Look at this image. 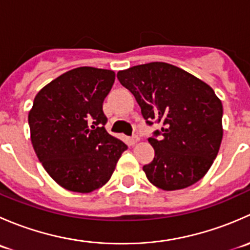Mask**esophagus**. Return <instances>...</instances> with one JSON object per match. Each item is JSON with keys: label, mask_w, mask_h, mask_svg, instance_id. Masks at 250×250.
Segmentation results:
<instances>
[{"label": "esophagus", "mask_w": 250, "mask_h": 250, "mask_svg": "<svg viewBox=\"0 0 250 250\" xmlns=\"http://www.w3.org/2000/svg\"><path fill=\"white\" fill-rule=\"evenodd\" d=\"M138 140H139V138H138L137 135H134V137L128 138V143H129L130 145H134V144H137Z\"/></svg>", "instance_id": "34e87169"}]
</instances>
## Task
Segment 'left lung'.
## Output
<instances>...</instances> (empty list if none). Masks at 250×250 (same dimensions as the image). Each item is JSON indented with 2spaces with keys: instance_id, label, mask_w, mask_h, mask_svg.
<instances>
[{
  "instance_id": "left-lung-1",
  "label": "left lung",
  "mask_w": 250,
  "mask_h": 250,
  "mask_svg": "<svg viewBox=\"0 0 250 250\" xmlns=\"http://www.w3.org/2000/svg\"><path fill=\"white\" fill-rule=\"evenodd\" d=\"M117 78L135 97L146 125H162L147 139L155 150L153 160L143 167L150 183L174 191L201 180L223 139V105L214 90L160 62L123 70Z\"/></svg>"
}]
</instances>
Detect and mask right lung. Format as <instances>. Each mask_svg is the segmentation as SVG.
<instances>
[{"label": "right lung", "mask_w": 250, "mask_h": 250, "mask_svg": "<svg viewBox=\"0 0 250 250\" xmlns=\"http://www.w3.org/2000/svg\"><path fill=\"white\" fill-rule=\"evenodd\" d=\"M115 82L111 70L82 66L42 88L29 112L34 150L60 186L87 193L109 181L127 145L105 129L103 103Z\"/></svg>", "instance_id": "add662e5"}]
</instances>
